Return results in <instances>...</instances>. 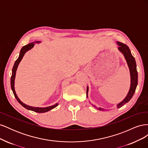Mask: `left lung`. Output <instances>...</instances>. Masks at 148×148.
Here are the masks:
<instances>
[{
  "instance_id": "left-lung-1",
  "label": "left lung",
  "mask_w": 148,
  "mask_h": 148,
  "mask_svg": "<svg viewBox=\"0 0 148 148\" xmlns=\"http://www.w3.org/2000/svg\"><path fill=\"white\" fill-rule=\"evenodd\" d=\"M119 44V50L123 53V54L125 56V59H126L128 65L130 69V76H131V86L130 88V91L128 93L127 97L125 98V99L121 102L120 103L117 105V107H122L125 103L128 102L130 100L132 99L133 97L134 93L135 92L136 88L138 84V71L136 70V64L135 58L132 55L131 51L130 50L129 47L127 46V45L125 44L122 42H117ZM88 87H87V91H86V95L88 96ZM98 110L105 111L106 110L102 108H97Z\"/></svg>"
}]
</instances>
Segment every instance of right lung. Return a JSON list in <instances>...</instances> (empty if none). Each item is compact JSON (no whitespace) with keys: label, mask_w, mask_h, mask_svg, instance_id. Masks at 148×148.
Returning <instances> with one entry per match:
<instances>
[{"label":"right lung","mask_w":148,"mask_h":148,"mask_svg":"<svg viewBox=\"0 0 148 148\" xmlns=\"http://www.w3.org/2000/svg\"><path fill=\"white\" fill-rule=\"evenodd\" d=\"M34 46V44L32 43H30L29 44H27V45H26L25 46H23V47L21 48V51H20V56L18 58L17 60L15 61L14 65L13 66V69H12V77H11V88H12V90L13 92V95H14L16 99L18 101L20 104L23 106V107H25V109H28V110H33L35 112H38V113H44V112H48L50 110L55 108L56 107H57L58 106V104H56L55 105H53L52 106H49V107H31L29 106H27L24 103L22 102L19 99L18 96L16 95V92L15 91V88H14V80H15V74H16V71L17 69V67L18 65L20 62L21 61V60L22 59V58H23L24 54L25 53V52L26 51H28L29 49H31Z\"/></svg>","instance_id":"obj_1"}]
</instances>
